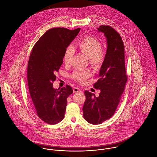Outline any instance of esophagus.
<instances>
[{
    "mask_svg": "<svg viewBox=\"0 0 157 157\" xmlns=\"http://www.w3.org/2000/svg\"><path fill=\"white\" fill-rule=\"evenodd\" d=\"M81 92V89L79 87H74L73 88V92Z\"/></svg>",
    "mask_w": 157,
    "mask_h": 157,
    "instance_id": "obj_1",
    "label": "esophagus"
}]
</instances>
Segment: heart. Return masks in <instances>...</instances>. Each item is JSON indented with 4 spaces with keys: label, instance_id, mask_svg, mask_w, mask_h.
I'll return each mask as SVG.
<instances>
[{
    "label": "heart",
    "instance_id": "heart-1",
    "mask_svg": "<svg viewBox=\"0 0 157 157\" xmlns=\"http://www.w3.org/2000/svg\"><path fill=\"white\" fill-rule=\"evenodd\" d=\"M79 50L88 58L89 62L94 67H99L104 62L106 57L105 51L101 48L100 41L92 35H87L82 39L78 44ZM75 53L74 48L71 45L68 46L64 52L63 60L65 64L70 63ZM91 76L89 70H78L75 71L71 75L73 79L79 83H84Z\"/></svg>",
    "mask_w": 157,
    "mask_h": 157
}]
</instances>
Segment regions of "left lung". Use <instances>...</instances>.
Returning a JSON list of instances; mask_svg holds the SVG:
<instances>
[{
    "label": "left lung",
    "mask_w": 157,
    "mask_h": 157,
    "mask_svg": "<svg viewBox=\"0 0 157 157\" xmlns=\"http://www.w3.org/2000/svg\"><path fill=\"white\" fill-rule=\"evenodd\" d=\"M97 29L104 33L108 44L99 79L94 85L101 92L96 97L86 90V100L82 108L84 118L94 125L101 124L114 114L127 81L124 44L121 35L109 25H100Z\"/></svg>",
    "instance_id": "obj_1"
}]
</instances>
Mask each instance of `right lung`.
Returning a JSON list of instances; mask_svg holds the SVG:
<instances>
[{
    "instance_id": "obj_1",
    "label": "right lung",
    "mask_w": 157,
    "mask_h": 157,
    "mask_svg": "<svg viewBox=\"0 0 157 157\" xmlns=\"http://www.w3.org/2000/svg\"><path fill=\"white\" fill-rule=\"evenodd\" d=\"M80 30L56 27L47 30L35 44L29 57L27 82L34 109L40 119L50 125L63 120L67 99L73 93L68 85L58 89L52 85L65 50Z\"/></svg>"
}]
</instances>
